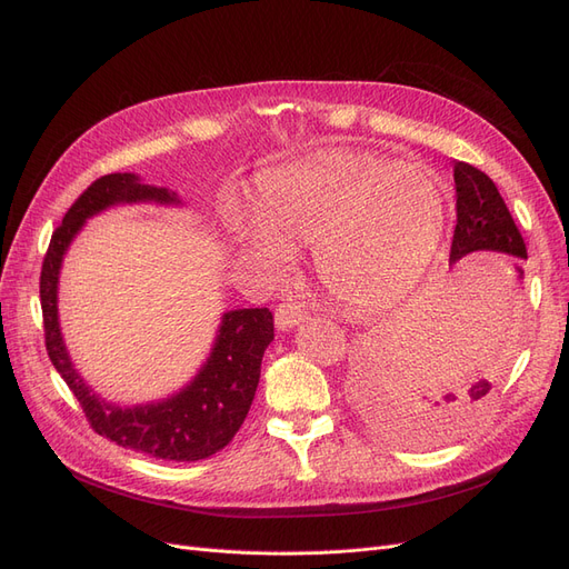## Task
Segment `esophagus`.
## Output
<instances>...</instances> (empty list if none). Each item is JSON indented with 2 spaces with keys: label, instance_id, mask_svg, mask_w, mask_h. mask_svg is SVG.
Wrapping results in <instances>:
<instances>
[{
  "label": "esophagus",
  "instance_id": "esophagus-1",
  "mask_svg": "<svg viewBox=\"0 0 569 569\" xmlns=\"http://www.w3.org/2000/svg\"><path fill=\"white\" fill-rule=\"evenodd\" d=\"M306 318H308V308L299 299H284L278 308H274V325H278L280 330H291V327H297Z\"/></svg>",
  "mask_w": 569,
  "mask_h": 569
}]
</instances>
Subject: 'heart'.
<instances>
[{"mask_svg": "<svg viewBox=\"0 0 569 569\" xmlns=\"http://www.w3.org/2000/svg\"><path fill=\"white\" fill-rule=\"evenodd\" d=\"M446 203L432 168L330 151L258 178L249 199L256 232L239 230V242L268 266L313 244L322 287L351 308H375L422 280L443 237Z\"/></svg>", "mask_w": 569, "mask_h": 569, "instance_id": "b5f03b06", "label": "heart"}]
</instances>
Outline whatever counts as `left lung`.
I'll return each instance as SVG.
<instances>
[{
  "label": "left lung",
  "mask_w": 569,
  "mask_h": 569,
  "mask_svg": "<svg viewBox=\"0 0 569 569\" xmlns=\"http://www.w3.org/2000/svg\"><path fill=\"white\" fill-rule=\"evenodd\" d=\"M453 180L458 197V222L451 244V266L472 251H496L498 258H503V261L512 266L510 274H515V282H522V258H527V247L503 197L498 194L493 180L487 173H481L479 168L462 161H456L453 166ZM479 256L489 253H472V258ZM385 368L387 366L382 363L380 356L375 353L370 370H382L380 375H387ZM489 391L491 382L481 377V380H475L465 389L456 393H446L443 399L432 401L427 408H422L418 416L416 412H412V416H399V412H396L393 416V410H389V403L377 401L380 396H368V391L363 393V406L368 418L385 427L393 437H399L403 441H432L451 435L460 422H465V418L472 416V412L487 401Z\"/></svg>",
  "instance_id": "8db88e82"
}]
</instances>
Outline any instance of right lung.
Masks as SVG:
<instances>
[{"mask_svg": "<svg viewBox=\"0 0 569 569\" xmlns=\"http://www.w3.org/2000/svg\"><path fill=\"white\" fill-rule=\"evenodd\" d=\"M157 201L178 203L176 192L142 184L130 173H111L94 180L66 211L51 234L40 272V303L44 322V347L51 366L73 391L84 418L99 437L123 449L159 460H203L232 441L251 408L261 377V360L272 341V313L268 308H237L222 316L209 360L189 387L159 403L118 408L101 401L84 387L63 347L57 313V284L63 253L90 216L113 203Z\"/></svg>", "mask_w": 569, "mask_h": 569, "instance_id": "obj_1", "label": "right lung"}]
</instances>
